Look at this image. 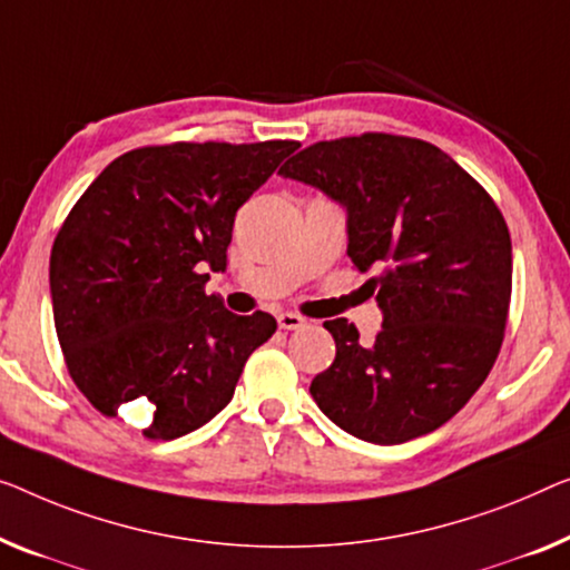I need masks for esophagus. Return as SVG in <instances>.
<instances>
[{
	"label": "esophagus",
	"instance_id": "esophagus-1",
	"mask_svg": "<svg viewBox=\"0 0 570 570\" xmlns=\"http://www.w3.org/2000/svg\"><path fill=\"white\" fill-rule=\"evenodd\" d=\"M276 320H278V327H282V330H302V327H307V320H304L302 314H294V312H282Z\"/></svg>",
	"mask_w": 570,
	"mask_h": 570
}]
</instances>
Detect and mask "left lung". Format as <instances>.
Here are the masks:
<instances>
[{"label":"left lung","mask_w":570,"mask_h":570,"mask_svg":"<svg viewBox=\"0 0 570 570\" xmlns=\"http://www.w3.org/2000/svg\"><path fill=\"white\" fill-rule=\"evenodd\" d=\"M345 212L347 256L376 268L373 345L345 317L325 322L335 361L309 394L325 417L373 445L445 424L475 394L502 347L512 240L494 199L435 146L366 132L296 153L278 168Z\"/></svg>","instance_id":"left-lung-1"}]
</instances>
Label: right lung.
<instances>
[{"instance_id":"1","label":"right lung","mask_w":570,"mask_h":570,"mask_svg":"<svg viewBox=\"0 0 570 570\" xmlns=\"http://www.w3.org/2000/svg\"><path fill=\"white\" fill-rule=\"evenodd\" d=\"M294 140L138 148L101 171L50 250V299L73 384L107 417L176 440L230 404L245 361L276 333L204 294L227 268L235 212ZM130 405H142L132 415Z\"/></svg>"}]
</instances>
